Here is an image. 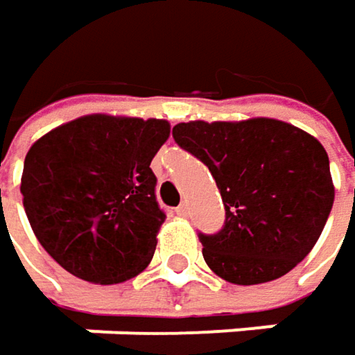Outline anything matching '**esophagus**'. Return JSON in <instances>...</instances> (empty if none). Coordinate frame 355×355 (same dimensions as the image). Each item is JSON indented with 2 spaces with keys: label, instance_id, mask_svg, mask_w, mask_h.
Returning a JSON list of instances; mask_svg holds the SVG:
<instances>
[{
  "label": "esophagus",
  "instance_id": "1",
  "mask_svg": "<svg viewBox=\"0 0 355 355\" xmlns=\"http://www.w3.org/2000/svg\"><path fill=\"white\" fill-rule=\"evenodd\" d=\"M177 213L180 215V217H187V213H189V203L184 201V203H180L177 207Z\"/></svg>",
  "mask_w": 355,
  "mask_h": 355
}]
</instances>
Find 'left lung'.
<instances>
[{"label":"left lung","mask_w":355,"mask_h":355,"mask_svg":"<svg viewBox=\"0 0 355 355\" xmlns=\"http://www.w3.org/2000/svg\"><path fill=\"white\" fill-rule=\"evenodd\" d=\"M173 138L209 168L223 199V230L199 234L203 258L219 278L276 280L313 250L336 197L317 138L272 117L177 123Z\"/></svg>","instance_id":"obj_1"}]
</instances>
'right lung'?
<instances>
[{
	"instance_id": "1",
	"label": "right lung",
	"mask_w": 355,
	"mask_h": 355,
	"mask_svg": "<svg viewBox=\"0 0 355 355\" xmlns=\"http://www.w3.org/2000/svg\"><path fill=\"white\" fill-rule=\"evenodd\" d=\"M168 136L166 119L93 113L50 130L28 150L24 209L67 272L117 284L150 264L166 219L150 162Z\"/></svg>"
}]
</instances>
